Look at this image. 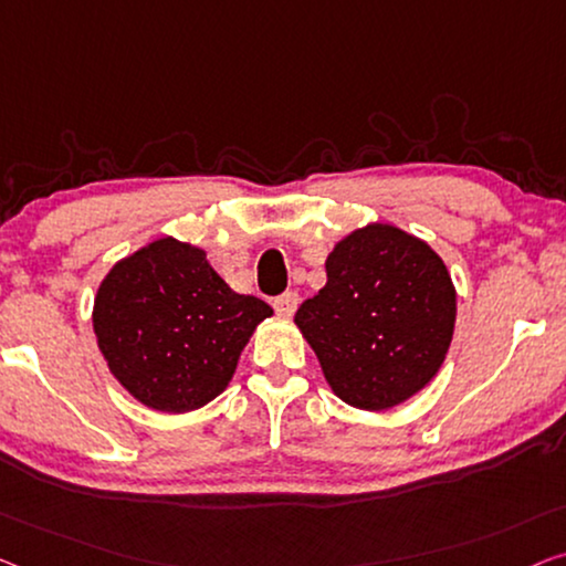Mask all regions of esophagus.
Instances as JSON below:
<instances>
[{
	"mask_svg": "<svg viewBox=\"0 0 566 566\" xmlns=\"http://www.w3.org/2000/svg\"><path fill=\"white\" fill-rule=\"evenodd\" d=\"M297 305H300L297 292H284L282 297H276V300H274V310L280 312L282 317H292V315H294V310H297Z\"/></svg>",
	"mask_w": 566,
	"mask_h": 566,
	"instance_id": "esophagus-1",
	"label": "esophagus"
}]
</instances>
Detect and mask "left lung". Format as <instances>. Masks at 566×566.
Masks as SVG:
<instances>
[{
  "label": "left lung",
  "mask_w": 566,
  "mask_h": 566,
  "mask_svg": "<svg viewBox=\"0 0 566 566\" xmlns=\"http://www.w3.org/2000/svg\"><path fill=\"white\" fill-rule=\"evenodd\" d=\"M327 284L294 315L331 389L350 407L384 411L424 389L454 331L444 261L396 226L370 223L337 243Z\"/></svg>",
  "instance_id": "1"
}]
</instances>
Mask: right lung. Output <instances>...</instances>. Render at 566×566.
<instances>
[{
    "label": "right lung",
    "instance_id": "right-lung-1",
    "mask_svg": "<svg viewBox=\"0 0 566 566\" xmlns=\"http://www.w3.org/2000/svg\"><path fill=\"white\" fill-rule=\"evenodd\" d=\"M264 300L235 294L206 251L159 239L101 282L94 331L108 370L149 409L182 415L229 386Z\"/></svg>",
    "mask_w": 566,
    "mask_h": 566
}]
</instances>
